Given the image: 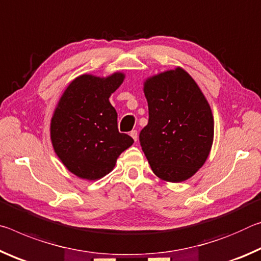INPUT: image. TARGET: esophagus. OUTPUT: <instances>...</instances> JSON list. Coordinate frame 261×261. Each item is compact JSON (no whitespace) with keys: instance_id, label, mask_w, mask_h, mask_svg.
I'll return each mask as SVG.
<instances>
[{"instance_id":"esophagus-1","label":"esophagus","mask_w":261,"mask_h":261,"mask_svg":"<svg viewBox=\"0 0 261 261\" xmlns=\"http://www.w3.org/2000/svg\"><path fill=\"white\" fill-rule=\"evenodd\" d=\"M130 136H132V138H133L134 141H138V139H139L138 130H132V132H130Z\"/></svg>"}]
</instances>
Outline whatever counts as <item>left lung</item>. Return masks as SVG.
I'll return each mask as SVG.
<instances>
[{"instance_id":"8db88e82","label":"left lung","mask_w":261,"mask_h":261,"mask_svg":"<svg viewBox=\"0 0 261 261\" xmlns=\"http://www.w3.org/2000/svg\"><path fill=\"white\" fill-rule=\"evenodd\" d=\"M148 125L140 143L151 170L166 181L189 179L206 162L214 138L212 110L195 81L177 68L144 83Z\"/></svg>"}]
</instances>
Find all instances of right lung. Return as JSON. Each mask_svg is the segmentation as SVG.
I'll use <instances>...</instances> for the list:
<instances>
[{
  "label": "right lung",
  "mask_w": 261,
  "mask_h": 261,
  "mask_svg": "<svg viewBox=\"0 0 261 261\" xmlns=\"http://www.w3.org/2000/svg\"><path fill=\"white\" fill-rule=\"evenodd\" d=\"M121 72L106 79L82 75L68 85L50 121V140L63 165L76 176L96 180L113 170L119 155L134 143L119 133L118 114L109 100Z\"/></svg>",
  "instance_id": "add662e5"
}]
</instances>
